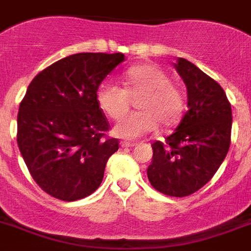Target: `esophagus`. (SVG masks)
<instances>
[{
  "label": "esophagus",
  "instance_id": "34e87169",
  "mask_svg": "<svg viewBox=\"0 0 251 251\" xmlns=\"http://www.w3.org/2000/svg\"><path fill=\"white\" fill-rule=\"evenodd\" d=\"M136 144L135 143H128V141H121V147L123 148H134Z\"/></svg>",
  "mask_w": 251,
  "mask_h": 251
}]
</instances>
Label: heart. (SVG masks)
Wrapping results in <instances>:
<instances>
[{
	"label": "heart",
	"instance_id": "1",
	"mask_svg": "<svg viewBox=\"0 0 251 251\" xmlns=\"http://www.w3.org/2000/svg\"><path fill=\"white\" fill-rule=\"evenodd\" d=\"M125 88L113 80L100 86L97 102L108 117L117 120L127 111L131 99L138 100V112L128 113L113 127L121 139H138L155 131L158 121L163 126H173L183 111V96L171 84L168 74L155 65H135L124 74Z\"/></svg>",
	"mask_w": 251,
	"mask_h": 251
}]
</instances>
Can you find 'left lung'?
Returning a JSON list of instances; mask_svg holds the SVG:
<instances>
[{"label": "left lung", "mask_w": 251, "mask_h": 251, "mask_svg": "<svg viewBox=\"0 0 251 251\" xmlns=\"http://www.w3.org/2000/svg\"><path fill=\"white\" fill-rule=\"evenodd\" d=\"M174 68L187 87V107L165 143L152 144L148 178L156 191L172 197L197 192L215 176L230 148L232 113L225 91L187 59Z\"/></svg>", "instance_id": "8db88e82"}]
</instances>
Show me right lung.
<instances>
[{
	"label": "right lung",
	"instance_id": "obj_1",
	"mask_svg": "<svg viewBox=\"0 0 251 251\" xmlns=\"http://www.w3.org/2000/svg\"><path fill=\"white\" fill-rule=\"evenodd\" d=\"M121 53H78L58 60L31 80L17 115V144L31 177L62 201L92 195L119 140L97 102L102 80Z\"/></svg>",
	"mask_w": 251,
	"mask_h": 251
}]
</instances>
